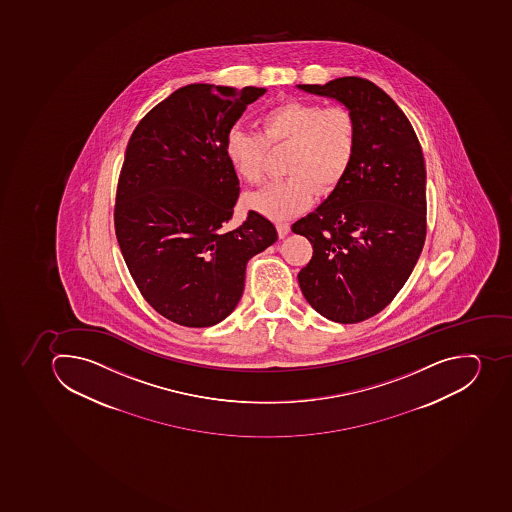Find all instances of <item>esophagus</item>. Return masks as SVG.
<instances>
[{"label":"esophagus","instance_id":"34e87169","mask_svg":"<svg viewBox=\"0 0 512 512\" xmlns=\"http://www.w3.org/2000/svg\"><path fill=\"white\" fill-rule=\"evenodd\" d=\"M276 229H278V236L283 239V237L288 236L291 226L288 223H278L276 224Z\"/></svg>","mask_w":512,"mask_h":512}]
</instances>
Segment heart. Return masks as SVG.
Returning <instances> with one entry per match:
<instances>
[{"label": "heart", "mask_w": 512, "mask_h": 512, "mask_svg": "<svg viewBox=\"0 0 512 512\" xmlns=\"http://www.w3.org/2000/svg\"><path fill=\"white\" fill-rule=\"evenodd\" d=\"M257 132L234 127L224 140V155L234 173L250 186L263 181L268 155L291 147L283 181L270 182L262 191L247 195L245 205L283 221L305 212L315 195H328L344 181L357 147V124L344 106L288 100L271 106L257 118Z\"/></svg>", "instance_id": "obj_1"}]
</instances>
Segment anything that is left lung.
Listing matches in <instances>:
<instances>
[{
  "label": "left lung",
  "mask_w": 512,
  "mask_h": 512,
  "mask_svg": "<svg viewBox=\"0 0 512 512\" xmlns=\"http://www.w3.org/2000/svg\"><path fill=\"white\" fill-rule=\"evenodd\" d=\"M297 89L333 98L357 124L354 161L315 212L292 224L309 239L312 260L297 275L305 299L336 323H359L401 291L427 234V171L401 108L362 77Z\"/></svg>",
  "instance_id": "1"
}]
</instances>
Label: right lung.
I'll return each mask as SVG.
<instances>
[{
	"label": "right lung",
	"instance_id": "1",
	"mask_svg": "<svg viewBox=\"0 0 512 512\" xmlns=\"http://www.w3.org/2000/svg\"><path fill=\"white\" fill-rule=\"evenodd\" d=\"M265 92L186 85L147 113L127 144L116 237L140 294L178 325L205 328L228 317L244 292L247 262L278 239L257 212L226 229L239 179L224 140Z\"/></svg>",
	"mask_w": 512,
	"mask_h": 512
}]
</instances>
